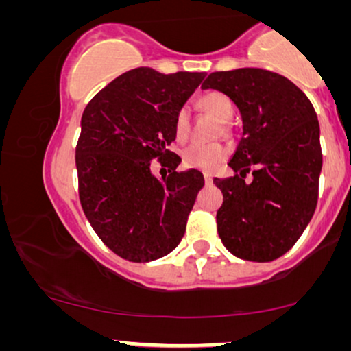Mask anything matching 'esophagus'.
I'll use <instances>...</instances> for the list:
<instances>
[{"label": "esophagus", "instance_id": "obj_1", "mask_svg": "<svg viewBox=\"0 0 351 351\" xmlns=\"http://www.w3.org/2000/svg\"><path fill=\"white\" fill-rule=\"evenodd\" d=\"M204 180H205L206 184H211V182H213V175H211V173H204Z\"/></svg>", "mask_w": 351, "mask_h": 351}]
</instances>
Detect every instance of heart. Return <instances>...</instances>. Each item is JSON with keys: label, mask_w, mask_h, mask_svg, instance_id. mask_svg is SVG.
<instances>
[{"label": "heart", "mask_w": 351, "mask_h": 351, "mask_svg": "<svg viewBox=\"0 0 351 351\" xmlns=\"http://www.w3.org/2000/svg\"><path fill=\"white\" fill-rule=\"evenodd\" d=\"M200 105L205 108L206 111H210L216 119L221 122H229L234 116V105L227 98L224 93L219 92H210L205 93L204 97L200 98ZM175 136L176 140H186L187 135H189L191 130V112L189 108L182 106L180 111L176 112L175 117ZM227 157V147L224 145H219V143H211V145H206V143H192L182 151V162H184L186 167L195 170H204V171H211L218 169Z\"/></svg>", "instance_id": "heart-1"}]
</instances>
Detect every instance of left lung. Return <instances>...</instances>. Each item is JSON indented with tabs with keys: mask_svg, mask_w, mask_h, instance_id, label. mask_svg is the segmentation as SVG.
<instances>
[{
	"mask_svg": "<svg viewBox=\"0 0 351 351\" xmlns=\"http://www.w3.org/2000/svg\"><path fill=\"white\" fill-rule=\"evenodd\" d=\"M202 88L229 97L243 122L229 160L240 175L213 180L224 195L216 213L219 239L237 258L269 263L293 248L317 208L323 165L317 112L295 84L261 68L211 73ZM250 166L254 181L245 183Z\"/></svg>",
	"mask_w": 351,
	"mask_h": 351,
	"instance_id": "8db88e82",
	"label": "left lung"
}]
</instances>
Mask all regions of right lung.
I'll return each mask as SVG.
<instances>
[{
    "instance_id": "1",
    "label": "right lung",
    "mask_w": 351,
    "mask_h": 351,
    "mask_svg": "<svg viewBox=\"0 0 351 351\" xmlns=\"http://www.w3.org/2000/svg\"><path fill=\"white\" fill-rule=\"evenodd\" d=\"M205 73L162 75L135 68L88 101L76 146L79 200L103 243L132 263H149L173 251L204 187V175L176 171L180 156L175 117ZM169 169L157 178L150 162Z\"/></svg>"
}]
</instances>
